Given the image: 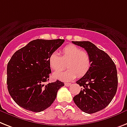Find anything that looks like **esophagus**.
I'll return each mask as SVG.
<instances>
[{"mask_svg": "<svg viewBox=\"0 0 127 127\" xmlns=\"http://www.w3.org/2000/svg\"><path fill=\"white\" fill-rule=\"evenodd\" d=\"M71 83H65V86H67V87L71 86Z\"/></svg>", "mask_w": 127, "mask_h": 127, "instance_id": "1", "label": "esophagus"}]
</instances>
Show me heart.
I'll return each mask as SVG.
<instances>
[{
    "label": "heart",
    "mask_w": 127,
    "mask_h": 127,
    "mask_svg": "<svg viewBox=\"0 0 127 127\" xmlns=\"http://www.w3.org/2000/svg\"><path fill=\"white\" fill-rule=\"evenodd\" d=\"M67 62V70L58 71L53 74L56 79L68 82L78 77L84 76L92 66V60L88 52L82 51L80 47L74 45H67L62 50V56L57 52H52L49 57L50 67L54 71H61Z\"/></svg>",
    "instance_id": "heart-1"
}]
</instances>
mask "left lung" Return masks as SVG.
Returning <instances> with one entry per match:
<instances>
[{"mask_svg":"<svg viewBox=\"0 0 127 127\" xmlns=\"http://www.w3.org/2000/svg\"><path fill=\"white\" fill-rule=\"evenodd\" d=\"M88 52L92 60L89 71L76 84L82 87L73 97L76 105L87 114L101 110L110 103L118 89L116 66L111 58L90 41H72Z\"/></svg>","mask_w":127,"mask_h":127,"instance_id":"1","label":"left lung"}]
</instances>
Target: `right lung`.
I'll use <instances>...</instances> for the list:
<instances>
[{"label":"right lung","mask_w":127,"mask_h":127,"mask_svg":"<svg viewBox=\"0 0 127 127\" xmlns=\"http://www.w3.org/2000/svg\"><path fill=\"white\" fill-rule=\"evenodd\" d=\"M64 39H35L17 51L7 66V85L9 95L19 106L39 112L53 103L64 83L57 80L45 84L51 73L49 57Z\"/></svg>","instance_id":"add662e5"}]
</instances>
